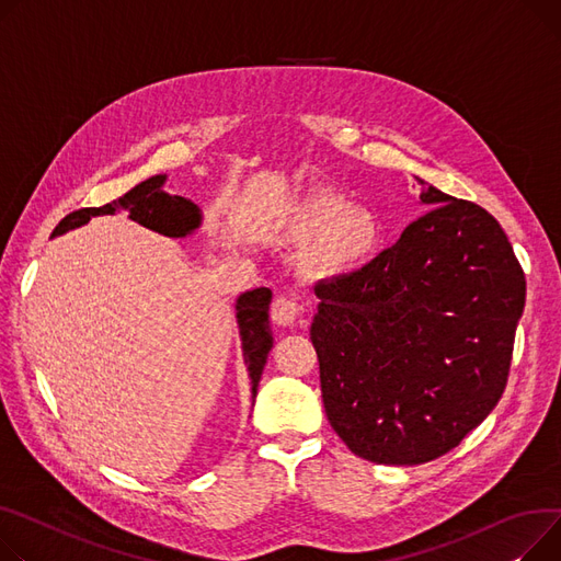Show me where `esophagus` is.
<instances>
[{
  "instance_id": "esophagus-1",
  "label": "esophagus",
  "mask_w": 561,
  "mask_h": 561,
  "mask_svg": "<svg viewBox=\"0 0 561 561\" xmlns=\"http://www.w3.org/2000/svg\"><path fill=\"white\" fill-rule=\"evenodd\" d=\"M300 305H297L295 300H290V297H277V300L273 302V309H271V318L282 324V327H288L293 324L297 318H300Z\"/></svg>"
}]
</instances>
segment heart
Returning a JSON list of instances; mask_svg holds the SVG:
<instances>
[{"label":"heart","mask_w":561,"mask_h":561,"mask_svg":"<svg viewBox=\"0 0 561 561\" xmlns=\"http://www.w3.org/2000/svg\"><path fill=\"white\" fill-rule=\"evenodd\" d=\"M293 226L297 234L311 241L305 254L307 266L322 275L358 268L381 243L377 216L333 192L311 194L297 209Z\"/></svg>","instance_id":"1"}]
</instances>
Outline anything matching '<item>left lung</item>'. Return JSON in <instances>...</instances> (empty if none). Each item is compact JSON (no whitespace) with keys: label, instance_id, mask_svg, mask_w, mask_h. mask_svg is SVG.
Segmentation results:
<instances>
[{"label":"left lung","instance_id":"obj_1","mask_svg":"<svg viewBox=\"0 0 561 561\" xmlns=\"http://www.w3.org/2000/svg\"><path fill=\"white\" fill-rule=\"evenodd\" d=\"M420 198L433 207L392 248L316 286L327 420L377 465L435 460L492 413L526 305L499 220L435 186Z\"/></svg>","mask_w":561,"mask_h":561}]
</instances>
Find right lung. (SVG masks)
<instances>
[{
    "label": "right lung",
    "mask_w": 561,
    "mask_h": 561,
    "mask_svg": "<svg viewBox=\"0 0 561 561\" xmlns=\"http://www.w3.org/2000/svg\"><path fill=\"white\" fill-rule=\"evenodd\" d=\"M164 180L167 175H153L133 186V190L124 194L119 201H112L103 207H85L67 214L58 222L51 237L85 226L92 216L115 214L117 209H128L130 218L137 220L139 226L160 232L164 237L182 239L186 234H192L201 226V209L192 201L162 192ZM271 297L273 293L268 288H254L243 293L237 300V322L241 331L245 365L252 381V397H256L261 371H264L268 352L273 350V331L268 322Z\"/></svg>",
    "instance_id": "add662e5"
}]
</instances>
